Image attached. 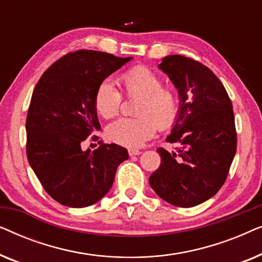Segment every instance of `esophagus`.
<instances>
[{"label":"esophagus","instance_id":"obj_1","mask_svg":"<svg viewBox=\"0 0 262 262\" xmlns=\"http://www.w3.org/2000/svg\"><path fill=\"white\" fill-rule=\"evenodd\" d=\"M141 154H142V151L138 149H128V155L130 156H138V155H141Z\"/></svg>","mask_w":262,"mask_h":262}]
</instances>
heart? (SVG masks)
I'll return each instance as SVG.
<instances>
[{"label":"heart","instance_id":"1","mask_svg":"<svg viewBox=\"0 0 262 262\" xmlns=\"http://www.w3.org/2000/svg\"><path fill=\"white\" fill-rule=\"evenodd\" d=\"M124 93L139 96L136 118H120L106 128V136L117 144L137 148L159 130L171 127L178 118V99L169 88L162 87V80L148 68L136 67L119 77ZM121 95L110 80L99 84L94 96V107L100 117L110 119L117 116Z\"/></svg>","mask_w":262,"mask_h":262}]
</instances>
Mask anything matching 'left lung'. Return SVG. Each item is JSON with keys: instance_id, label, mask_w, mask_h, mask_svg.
I'll return each mask as SVG.
<instances>
[{"instance_id": "left-lung-1", "label": "left lung", "mask_w": 262, "mask_h": 262, "mask_svg": "<svg viewBox=\"0 0 262 262\" xmlns=\"http://www.w3.org/2000/svg\"><path fill=\"white\" fill-rule=\"evenodd\" d=\"M159 69L178 91V118L166 138L178 148L157 149L161 164L149 184L164 202L192 207L216 194L228 177L237 145L234 111L224 85L202 63L170 55Z\"/></svg>"}]
</instances>
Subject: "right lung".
Masks as SVG:
<instances>
[{
    "instance_id": "obj_1",
    "label": "right lung",
    "mask_w": 262,
    "mask_h": 262,
    "mask_svg": "<svg viewBox=\"0 0 262 262\" xmlns=\"http://www.w3.org/2000/svg\"><path fill=\"white\" fill-rule=\"evenodd\" d=\"M131 59L80 50L53 63L35 85L26 120L27 159L45 191L62 205L98 203L128 159L127 150L113 143L93 151L81 146L101 128L94 107L99 84Z\"/></svg>"
}]
</instances>
